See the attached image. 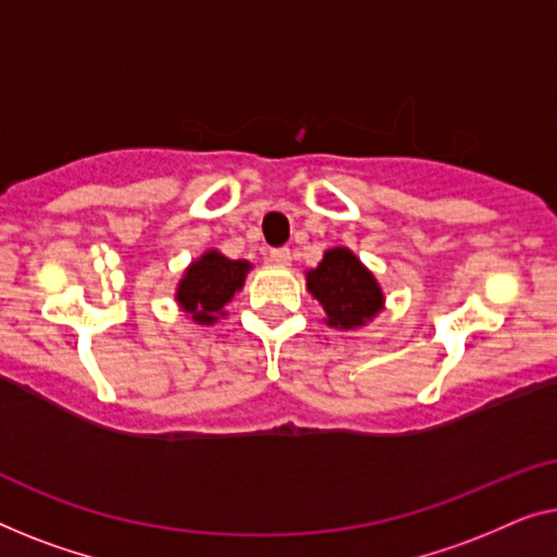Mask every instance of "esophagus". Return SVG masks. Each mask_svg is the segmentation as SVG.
<instances>
[{
	"instance_id": "34e87169",
	"label": "esophagus",
	"mask_w": 557,
	"mask_h": 557,
	"mask_svg": "<svg viewBox=\"0 0 557 557\" xmlns=\"http://www.w3.org/2000/svg\"><path fill=\"white\" fill-rule=\"evenodd\" d=\"M270 260L275 262V264H280V268H287L289 260H293V255H289L287 247H275V249H272V252H270Z\"/></svg>"
}]
</instances>
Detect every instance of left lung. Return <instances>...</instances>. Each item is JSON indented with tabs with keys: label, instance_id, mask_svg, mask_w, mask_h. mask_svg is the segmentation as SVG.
I'll return each instance as SVG.
<instances>
[{
	"label": "left lung",
	"instance_id": "8db88e82",
	"mask_svg": "<svg viewBox=\"0 0 557 557\" xmlns=\"http://www.w3.org/2000/svg\"><path fill=\"white\" fill-rule=\"evenodd\" d=\"M308 289L323 305L325 323L341 331H356L383 310L379 280L346 247H333L308 275Z\"/></svg>",
	"mask_w": 557,
	"mask_h": 557
}]
</instances>
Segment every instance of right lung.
Returning a JSON list of instances; mask_svg holds the SVG:
<instances>
[{
  "instance_id": "add662e5",
  "label": "right lung",
  "mask_w": 557,
  "mask_h": 557,
  "mask_svg": "<svg viewBox=\"0 0 557 557\" xmlns=\"http://www.w3.org/2000/svg\"><path fill=\"white\" fill-rule=\"evenodd\" d=\"M252 264L247 260H230L216 249L203 252L186 268L176 287V302L194 323L214 325L224 315V305L245 285Z\"/></svg>"
}]
</instances>
